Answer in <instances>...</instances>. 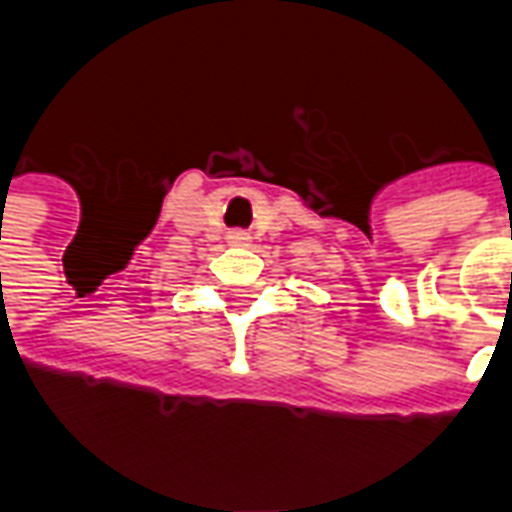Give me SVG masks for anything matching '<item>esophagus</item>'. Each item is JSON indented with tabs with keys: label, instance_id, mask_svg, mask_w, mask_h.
<instances>
[{
	"label": "esophagus",
	"instance_id": "34e87169",
	"mask_svg": "<svg viewBox=\"0 0 512 512\" xmlns=\"http://www.w3.org/2000/svg\"><path fill=\"white\" fill-rule=\"evenodd\" d=\"M226 240L232 242V245H248V242H251V234L245 232V229H232V232L226 234Z\"/></svg>",
	"mask_w": 512,
	"mask_h": 512
}]
</instances>
